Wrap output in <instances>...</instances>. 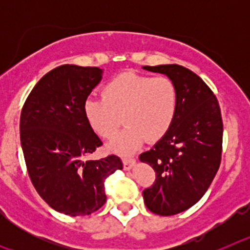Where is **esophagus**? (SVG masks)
<instances>
[{
    "label": "esophagus",
    "instance_id": "obj_1",
    "mask_svg": "<svg viewBox=\"0 0 250 250\" xmlns=\"http://www.w3.org/2000/svg\"><path fill=\"white\" fill-rule=\"evenodd\" d=\"M135 163H136L135 159H132V158H124V160H123L124 169H125V170L132 169V167H135Z\"/></svg>",
    "mask_w": 250,
    "mask_h": 250
}]
</instances>
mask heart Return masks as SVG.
<instances>
[{"instance_id": "1", "label": "heart", "mask_w": 250, "mask_h": 250, "mask_svg": "<svg viewBox=\"0 0 250 250\" xmlns=\"http://www.w3.org/2000/svg\"><path fill=\"white\" fill-rule=\"evenodd\" d=\"M178 109V91L165 76L150 77L123 74L103 89V99L89 98L83 114L98 135L111 139L123 123L126 125L110 144L114 151L127 154L144 140L155 143L164 138L174 123Z\"/></svg>"}]
</instances>
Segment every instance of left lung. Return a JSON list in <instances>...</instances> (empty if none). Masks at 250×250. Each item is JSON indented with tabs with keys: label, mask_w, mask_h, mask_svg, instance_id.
Here are the masks:
<instances>
[{
	"label": "left lung",
	"mask_w": 250,
	"mask_h": 250,
	"mask_svg": "<svg viewBox=\"0 0 250 250\" xmlns=\"http://www.w3.org/2000/svg\"><path fill=\"white\" fill-rule=\"evenodd\" d=\"M164 74L178 91V109L167 135L139 159L155 171L143 191L146 208L163 216L193 207L210 187L222 160L223 121L219 103L209 86L180 65L144 66Z\"/></svg>",
	"instance_id": "1"
}]
</instances>
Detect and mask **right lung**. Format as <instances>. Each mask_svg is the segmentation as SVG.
Listing matches in <instances>:
<instances>
[{"label":"right lung","instance_id":"1","mask_svg":"<svg viewBox=\"0 0 250 250\" xmlns=\"http://www.w3.org/2000/svg\"><path fill=\"white\" fill-rule=\"evenodd\" d=\"M101 79L99 67L59 66L35 85L20 118L31 182L52 209L70 216L99 210L106 202L105 179L123 169L116 155L86 159L103 145L83 114V104Z\"/></svg>","mask_w":250,"mask_h":250}]
</instances>
